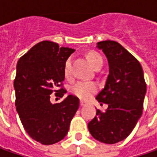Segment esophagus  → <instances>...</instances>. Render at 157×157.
Masks as SVG:
<instances>
[{
    "label": "esophagus",
    "mask_w": 157,
    "mask_h": 157,
    "mask_svg": "<svg viewBox=\"0 0 157 157\" xmlns=\"http://www.w3.org/2000/svg\"><path fill=\"white\" fill-rule=\"evenodd\" d=\"M80 105H81V106H84L86 105L87 104H86L85 102H83L82 100H81V101H80Z\"/></svg>",
    "instance_id": "esophagus-1"
}]
</instances>
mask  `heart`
I'll list each match as a JSON object with an SVG mask.
<instances>
[{
    "mask_svg": "<svg viewBox=\"0 0 157 157\" xmlns=\"http://www.w3.org/2000/svg\"><path fill=\"white\" fill-rule=\"evenodd\" d=\"M88 59L90 64L95 68H98L103 65V59L97 52H90L88 53ZM71 70L72 59L68 58L66 60L65 64H64V74L67 78H69L71 76ZM71 91L75 97H77L79 98L88 100L91 98L93 94H95L98 91V86L94 82L80 81L72 87Z\"/></svg>",
    "mask_w": 157,
    "mask_h": 157,
    "instance_id": "heart-1",
    "label": "heart"
}]
</instances>
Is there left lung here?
Segmentation results:
<instances>
[{"mask_svg":"<svg viewBox=\"0 0 157 157\" xmlns=\"http://www.w3.org/2000/svg\"><path fill=\"white\" fill-rule=\"evenodd\" d=\"M109 62V75L105 88L96 98L107 104L108 109H97L89 122L91 135L103 143L114 144L132 133L142 114L147 85L139 60L121 44L105 40L98 44Z\"/></svg>","mask_w":157,"mask_h":157,"instance_id":"1","label":"left lung"}]
</instances>
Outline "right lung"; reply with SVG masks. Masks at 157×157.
I'll use <instances>...</instances> for the list:
<instances>
[{"instance_id":"add662e5","label":"right lung","mask_w":157,"mask_h":157,"mask_svg":"<svg viewBox=\"0 0 157 157\" xmlns=\"http://www.w3.org/2000/svg\"><path fill=\"white\" fill-rule=\"evenodd\" d=\"M74 52L45 40L31 47L17 62L16 108L26 133L43 145L54 144L65 137L80 105L79 98L73 95L59 104L50 102L52 97L63 98L67 93L64 64Z\"/></svg>"}]
</instances>
